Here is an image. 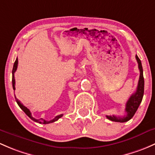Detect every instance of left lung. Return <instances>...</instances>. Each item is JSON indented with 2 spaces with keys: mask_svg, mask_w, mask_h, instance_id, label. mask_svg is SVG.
I'll use <instances>...</instances> for the list:
<instances>
[{
  "mask_svg": "<svg viewBox=\"0 0 155 155\" xmlns=\"http://www.w3.org/2000/svg\"><path fill=\"white\" fill-rule=\"evenodd\" d=\"M136 59L138 63V68L140 70V78L139 82H138L137 91L134 94L130 97L128 100L127 101L126 105H125V112L126 115L124 117H116L114 115L112 116H106L108 120L114 122H119V123H125L134 117V114L136 113L137 110L139 107L140 104L141 103L144 94V78H143V71L141 61L138 56L136 55Z\"/></svg>",
  "mask_w": 155,
  "mask_h": 155,
  "instance_id": "8db88e82",
  "label": "left lung"
}]
</instances>
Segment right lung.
<instances>
[{
	"mask_svg": "<svg viewBox=\"0 0 155 155\" xmlns=\"http://www.w3.org/2000/svg\"><path fill=\"white\" fill-rule=\"evenodd\" d=\"M18 58H16L15 61L14 63V65H13V69H12V87H13V90H15V76H14V73L16 71V70H17V68H18ZM15 100L16 102H17L18 105V106L21 107V108L23 110H24V113L26 114L27 115L31 120H32L33 121L36 122V123H41V124H49V123H53V122H56L57 120H58L59 118H61V117L63 116V114H60V115H58V116H56L55 117L54 119H53V120H50V121H47V120H43V119H39V120H37V119L34 118V117H32V114H31L30 110H29L28 108H27V107L24 106V105H23L22 103H21L20 101L18 100L17 98L15 97Z\"/></svg>",
	"mask_w": 155,
	"mask_h": 155,
	"instance_id": "add662e5",
	"label": "right lung"
}]
</instances>
